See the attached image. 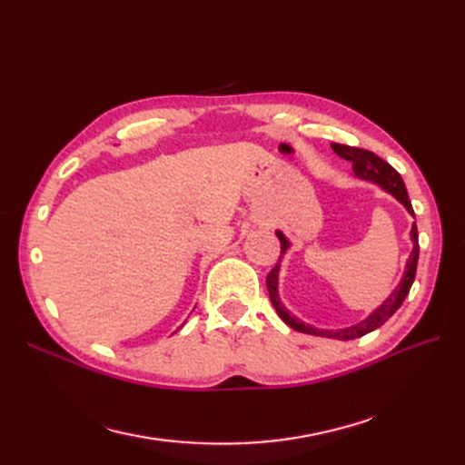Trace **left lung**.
<instances>
[{"label":"left lung","mask_w":465,"mask_h":465,"mask_svg":"<svg viewBox=\"0 0 465 465\" xmlns=\"http://www.w3.org/2000/svg\"><path fill=\"white\" fill-rule=\"evenodd\" d=\"M331 149L337 154H340L341 159L351 163V166H353V173H355L357 178L372 182V184L380 186L384 192L393 195V198H396L407 209V213H410L411 217H415L411 202H410V195H407L405 184H403V180H401V176H400V173L396 171V168H393L391 164H388L384 159H380L378 154H374L371 151L349 147V145H340V143H331ZM275 234H277L279 242H281V256H283L285 252L291 248V241L281 231H275ZM410 234H411L413 250H411L410 258H407V262H405V272H403V277L400 281V285L393 289L388 294V299L382 304H380L378 308H374V311L367 318L353 323V326L341 328V330L316 328V326H312V323H306L301 318L294 316L291 311H287V306L281 302V297H279V267H281V256H279L277 265L270 272V275H267V281H265L267 291H270L272 304H273V308L277 311L279 318L283 320L289 328L297 330V331L318 335V337H331V340H341V341L357 340V337H362V335L374 331L376 328L382 326V323L393 312L398 311V308L401 306V302L405 301L407 294H410V289H411L413 281H415L417 260H419V234H417V224L415 223L411 224V232Z\"/></svg>","instance_id":"left-lung-1"}]
</instances>
